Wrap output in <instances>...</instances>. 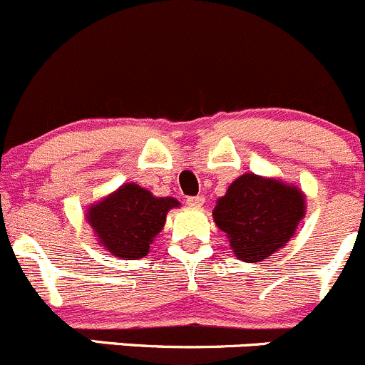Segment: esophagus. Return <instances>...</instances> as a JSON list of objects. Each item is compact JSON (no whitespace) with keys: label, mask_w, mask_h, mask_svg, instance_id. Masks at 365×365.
Listing matches in <instances>:
<instances>
[{"label":"esophagus","mask_w":365,"mask_h":365,"mask_svg":"<svg viewBox=\"0 0 365 365\" xmlns=\"http://www.w3.org/2000/svg\"><path fill=\"white\" fill-rule=\"evenodd\" d=\"M205 202V198L202 195H197V197H187L186 198V204L191 205V207H202Z\"/></svg>","instance_id":"obj_1"}]
</instances>
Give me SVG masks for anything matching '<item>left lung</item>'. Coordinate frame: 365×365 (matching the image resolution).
<instances>
[{
	"instance_id": "8db88e82",
	"label": "left lung",
	"mask_w": 365,
	"mask_h": 365,
	"mask_svg": "<svg viewBox=\"0 0 365 365\" xmlns=\"http://www.w3.org/2000/svg\"><path fill=\"white\" fill-rule=\"evenodd\" d=\"M305 215V197L297 186L243 174L218 198L212 218L245 262H259L282 248Z\"/></svg>"
}]
</instances>
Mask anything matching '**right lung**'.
Returning <instances> with one entry per match:
<instances>
[{
  "mask_svg": "<svg viewBox=\"0 0 365 365\" xmlns=\"http://www.w3.org/2000/svg\"><path fill=\"white\" fill-rule=\"evenodd\" d=\"M172 207H179L175 198L154 197L145 187L125 182L88 207L86 220L108 252L117 257L138 259L149 254Z\"/></svg>",
  "mask_w": 365,
  "mask_h": 365,
  "instance_id": "1",
  "label": "right lung"
}]
</instances>
